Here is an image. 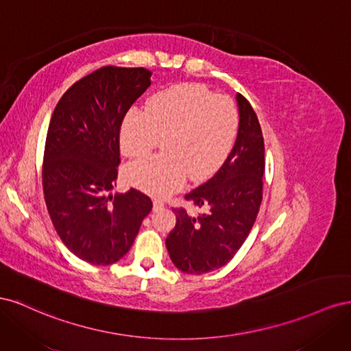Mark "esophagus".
<instances>
[{"label": "esophagus", "mask_w": 351, "mask_h": 351, "mask_svg": "<svg viewBox=\"0 0 351 351\" xmlns=\"http://www.w3.org/2000/svg\"><path fill=\"white\" fill-rule=\"evenodd\" d=\"M164 208V202L159 200V199H155L154 200V209L158 210V209H162Z\"/></svg>", "instance_id": "1"}]
</instances>
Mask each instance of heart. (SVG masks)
Here are the masks:
<instances>
[{
    "label": "heart",
    "mask_w": 351,
    "mask_h": 351,
    "mask_svg": "<svg viewBox=\"0 0 351 351\" xmlns=\"http://www.w3.org/2000/svg\"><path fill=\"white\" fill-rule=\"evenodd\" d=\"M239 111L227 97L196 83H182L149 98L146 110L125 115L120 147L125 156L142 158L164 139V155L127 165L125 182L154 196L183 186L187 174L202 180L215 173L232 149Z\"/></svg>",
    "instance_id": "1"
}]
</instances>
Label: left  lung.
Listing matches in <instances>:
<instances>
[{
  "instance_id": "left-lung-1",
  "label": "left lung",
  "mask_w": 351,
  "mask_h": 351,
  "mask_svg": "<svg viewBox=\"0 0 351 351\" xmlns=\"http://www.w3.org/2000/svg\"><path fill=\"white\" fill-rule=\"evenodd\" d=\"M236 99L240 120L234 146L217 174L184 196L206 210L193 215L174 208L177 222L165 246L173 263L186 274L200 275L224 267L247 239L259 212L263 136L249 101L240 93Z\"/></svg>"
}]
</instances>
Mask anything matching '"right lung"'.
<instances>
[{
    "instance_id": "obj_1",
    "label": "right lung",
    "mask_w": 351,
    "mask_h": 351,
    "mask_svg": "<svg viewBox=\"0 0 351 351\" xmlns=\"http://www.w3.org/2000/svg\"><path fill=\"white\" fill-rule=\"evenodd\" d=\"M151 76L143 67H101L69 88L51 117L42 165L48 214L66 247L92 265L120 261L152 210L139 190L110 193L123 119Z\"/></svg>"
}]
</instances>
